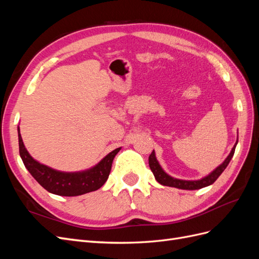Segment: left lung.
<instances>
[{"mask_svg": "<svg viewBox=\"0 0 259 259\" xmlns=\"http://www.w3.org/2000/svg\"><path fill=\"white\" fill-rule=\"evenodd\" d=\"M238 140H239V137H237V142L234 144L233 148L231 149L229 155L227 156L226 160L221 164V165L217 166L206 177L199 180H183V179H177L167 175L161 167L158 160H156L153 150L150 153V155H149V166H150V169L152 170L156 182L160 183L163 186L174 187V188H177V189H183V190H198V189H201V188H204L211 184H214L217 180V178L223 174V171L226 169L227 166H228L230 160L232 159L234 150H236V146L238 144Z\"/></svg>", "mask_w": 259, "mask_h": 259, "instance_id": "8db88e82", "label": "left lung"}]
</instances>
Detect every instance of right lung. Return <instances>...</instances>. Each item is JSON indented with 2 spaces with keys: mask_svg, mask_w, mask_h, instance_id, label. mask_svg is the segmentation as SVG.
Returning a JSON list of instances; mask_svg holds the SVG:
<instances>
[{
  "mask_svg": "<svg viewBox=\"0 0 259 259\" xmlns=\"http://www.w3.org/2000/svg\"><path fill=\"white\" fill-rule=\"evenodd\" d=\"M18 143L19 154L29 173L45 190L62 197H75L99 189L107 182L114 156L121 150V147L116 148L91 169L79 173H64L38 163L29 154L22 143L19 127Z\"/></svg>",
  "mask_w": 259,
  "mask_h": 259,
  "instance_id": "1",
  "label": "right lung"
}]
</instances>
